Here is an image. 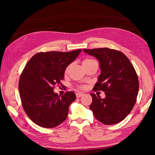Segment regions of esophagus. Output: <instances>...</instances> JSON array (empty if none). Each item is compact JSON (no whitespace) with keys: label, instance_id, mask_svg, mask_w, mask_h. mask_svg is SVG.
Listing matches in <instances>:
<instances>
[{"label":"esophagus","instance_id":"1","mask_svg":"<svg viewBox=\"0 0 155 155\" xmlns=\"http://www.w3.org/2000/svg\"><path fill=\"white\" fill-rule=\"evenodd\" d=\"M84 95V94L83 93H77L76 94V96H77V98H80V97H81V96H83Z\"/></svg>","mask_w":155,"mask_h":155}]
</instances>
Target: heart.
<instances>
[{"label":"heart","instance_id":"b5f03b06","mask_svg":"<svg viewBox=\"0 0 155 155\" xmlns=\"http://www.w3.org/2000/svg\"><path fill=\"white\" fill-rule=\"evenodd\" d=\"M95 61V60L91 59H84L83 61L82 65H84L87 64H88V63H90L91 61ZM68 69H69V67H67L66 69H65V74H67L68 72ZM78 87H79L80 89H84V88H85V86H84V85H80Z\"/></svg>","mask_w":155,"mask_h":155}]
</instances>
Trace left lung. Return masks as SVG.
<instances>
[{
    "instance_id": "left-lung-1",
    "label": "left lung",
    "mask_w": 155,
    "mask_h": 155,
    "mask_svg": "<svg viewBox=\"0 0 155 155\" xmlns=\"http://www.w3.org/2000/svg\"><path fill=\"white\" fill-rule=\"evenodd\" d=\"M83 51L99 61L101 72L94 90L105 94L104 98L90 94V109L103 124H117L130 114L136 103L139 81L135 68L127 57L116 50L101 48Z\"/></svg>"
}]
</instances>
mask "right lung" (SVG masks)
<instances>
[{
    "label": "right lung",
    "mask_w": 155,
    "mask_h": 155,
    "mask_svg": "<svg viewBox=\"0 0 155 155\" xmlns=\"http://www.w3.org/2000/svg\"><path fill=\"white\" fill-rule=\"evenodd\" d=\"M81 52L78 49L39 52L23 70L18 85L22 107L29 118L40 127L53 128L66 119L69 107L76 100L75 94L68 91L60 96L53 89L61 83L66 68Z\"/></svg>",
    "instance_id": "right-lung-1"
}]
</instances>
